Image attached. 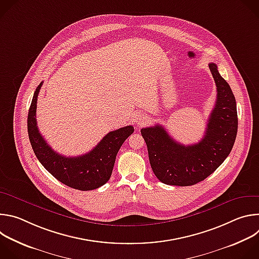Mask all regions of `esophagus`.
I'll use <instances>...</instances> for the list:
<instances>
[{
    "label": "esophagus",
    "mask_w": 259,
    "mask_h": 259,
    "mask_svg": "<svg viewBox=\"0 0 259 259\" xmlns=\"http://www.w3.org/2000/svg\"><path fill=\"white\" fill-rule=\"evenodd\" d=\"M135 122L138 124V125H142L143 123L146 122V117L142 114H137L135 116Z\"/></svg>",
    "instance_id": "1"
}]
</instances>
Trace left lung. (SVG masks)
<instances>
[{
  "instance_id": "1",
  "label": "left lung",
  "mask_w": 259,
  "mask_h": 259,
  "mask_svg": "<svg viewBox=\"0 0 259 259\" xmlns=\"http://www.w3.org/2000/svg\"><path fill=\"white\" fill-rule=\"evenodd\" d=\"M209 68L217 98L201 141L178 143L161 125L140 130L155 175L169 186L188 187L204 180L224 163L234 146L238 131L236 99L217 65L209 63Z\"/></svg>"
}]
</instances>
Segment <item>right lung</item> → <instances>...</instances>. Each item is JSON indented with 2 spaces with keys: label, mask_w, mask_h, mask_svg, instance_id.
Wrapping results in <instances>:
<instances>
[{
  "label": "right lung",
  "mask_w": 259,
  "mask_h": 259,
  "mask_svg": "<svg viewBox=\"0 0 259 259\" xmlns=\"http://www.w3.org/2000/svg\"><path fill=\"white\" fill-rule=\"evenodd\" d=\"M43 83L36 87L27 116V132L34 155L44 168L65 186L79 191L100 188L112 175L115 161L124 141L134 132L126 126L107 133L89 153L79 157L57 154L43 138L36 126L35 112L38 95Z\"/></svg>",
  "instance_id": "right-lung-1"
}]
</instances>
